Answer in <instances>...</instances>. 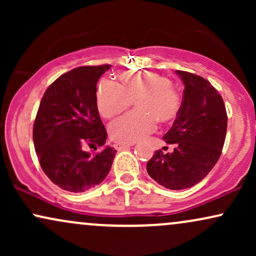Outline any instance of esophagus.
Returning <instances> with one entry per match:
<instances>
[{"mask_svg": "<svg viewBox=\"0 0 256 256\" xmlns=\"http://www.w3.org/2000/svg\"><path fill=\"white\" fill-rule=\"evenodd\" d=\"M134 146V143H116L114 144V148L116 149V150H122V149H126V148H130V146Z\"/></svg>", "mask_w": 256, "mask_h": 256, "instance_id": "1", "label": "esophagus"}]
</instances>
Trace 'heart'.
<instances>
[{"mask_svg": "<svg viewBox=\"0 0 256 256\" xmlns=\"http://www.w3.org/2000/svg\"><path fill=\"white\" fill-rule=\"evenodd\" d=\"M120 82L104 78L96 89V104L104 118H113L136 100L138 110L113 120L108 131L114 140L134 143L154 131L156 120L171 122L180 110V95L171 80L155 72H126Z\"/></svg>", "mask_w": 256, "mask_h": 256, "instance_id": "b5f03b06", "label": "heart"}]
</instances>
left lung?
Wrapping results in <instances>:
<instances>
[{
  "instance_id": "8db88e82",
  "label": "left lung",
  "mask_w": 256,
  "mask_h": 256,
  "mask_svg": "<svg viewBox=\"0 0 256 256\" xmlns=\"http://www.w3.org/2000/svg\"><path fill=\"white\" fill-rule=\"evenodd\" d=\"M184 83L180 110L172 128L164 136L173 152H155L146 164L148 174L171 190L200 183L222 155L228 114L218 90L204 78L176 71Z\"/></svg>"
}]
</instances>
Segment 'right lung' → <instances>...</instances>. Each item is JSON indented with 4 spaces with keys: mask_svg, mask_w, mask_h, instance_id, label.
Masks as SVG:
<instances>
[{
    "mask_svg": "<svg viewBox=\"0 0 256 256\" xmlns=\"http://www.w3.org/2000/svg\"><path fill=\"white\" fill-rule=\"evenodd\" d=\"M110 64L64 73L44 92L34 124V150L54 184L71 192L92 189L107 177L116 150L107 140L96 104V84ZM89 145L98 153L84 150Z\"/></svg>",
    "mask_w": 256,
    "mask_h": 256,
    "instance_id": "obj_1",
    "label": "right lung"
}]
</instances>
